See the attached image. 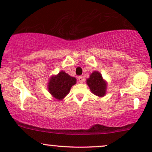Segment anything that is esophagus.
<instances>
[{
  "mask_svg": "<svg viewBox=\"0 0 152 152\" xmlns=\"http://www.w3.org/2000/svg\"><path fill=\"white\" fill-rule=\"evenodd\" d=\"M78 81H79V83H83V77H82V76H78Z\"/></svg>",
  "mask_w": 152,
  "mask_h": 152,
  "instance_id": "1",
  "label": "esophagus"
}]
</instances>
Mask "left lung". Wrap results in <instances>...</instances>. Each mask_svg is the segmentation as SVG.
I'll return each instance as SVG.
<instances>
[{
	"instance_id": "obj_1",
	"label": "left lung",
	"mask_w": 152,
	"mask_h": 152,
	"mask_svg": "<svg viewBox=\"0 0 152 152\" xmlns=\"http://www.w3.org/2000/svg\"><path fill=\"white\" fill-rule=\"evenodd\" d=\"M86 83L90 88L91 91L99 97L104 96L106 92L107 83L98 71H94L87 78Z\"/></svg>"
}]
</instances>
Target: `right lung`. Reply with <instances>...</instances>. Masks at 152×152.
<instances>
[{"label":"right lung","mask_w":152,"mask_h":152,"mask_svg":"<svg viewBox=\"0 0 152 152\" xmlns=\"http://www.w3.org/2000/svg\"><path fill=\"white\" fill-rule=\"evenodd\" d=\"M76 78L61 71L58 74L50 77L48 83L49 93L58 100H62L70 91L71 87L76 84Z\"/></svg>","instance_id":"obj_1"}]
</instances>
